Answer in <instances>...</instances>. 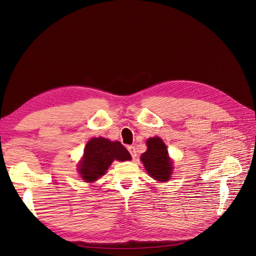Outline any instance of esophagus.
I'll return each mask as SVG.
<instances>
[{
	"instance_id": "esophagus-1",
	"label": "esophagus",
	"mask_w": 256,
	"mask_h": 256,
	"mask_svg": "<svg viewBox=\"0 0 256 256\" xmlns=\"http://www.w3.org/2000/svg\"><path fill=\"white\" fill-rule=\"evenodd\" d=\"M128 150L131 154V157L134 159H136V147L134 146H128Z\"/></svg>"
}]
</instances>
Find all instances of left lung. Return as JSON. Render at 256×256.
I'll list each match as a JSON object with an SVG mask.
<instances>
[{"instance_id":"1","label":"left lung","mask_w":256,"mask_h":256,"mask_svg":"<svg viewBox=\"0 0 256 256\" xmlns=\"http://www.w3.org/2000/svg\"><path fill=\"white\" fill-rule=\"evenodd\" d=\"M146 145L147 150L141 156L146 172L160 182H168L173 172V162L168 156L166 145L159 136L150 138Z\"/></svg>"}]
</instances>
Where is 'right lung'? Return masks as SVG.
I'll use <instances>...</instances> for the list:
<instances>
[{
    "label": "right lung",
    "mask_w": 256,
    "mask_h": 256,
    "mask_svg": "<svg viewBox=\"0 0 256 256\" xmlns=\"http://www.w3.org/2000/svg\"><path fill=\"white\" fill-rule=\"evenodd\" d=\"M114 160H131L129 152L120 142L106 138H92L85 145L78 170L85 182H96L104 176Z\"/></svg>",
    "instance_id": "add662e5"
}]
</instances>
